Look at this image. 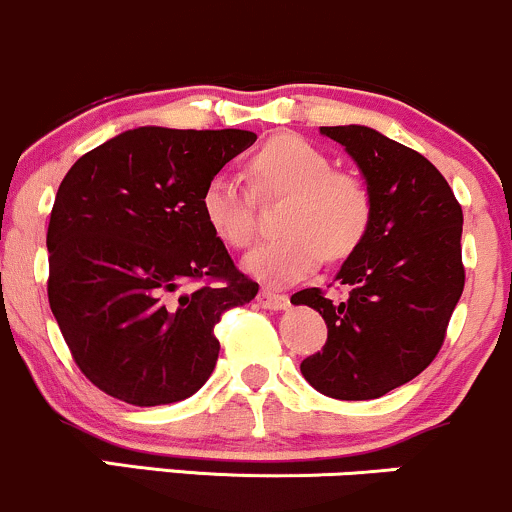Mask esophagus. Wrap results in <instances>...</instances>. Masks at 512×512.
Wrapping results in <instances>:
<instances>
[{
  "instance_id": "1",
  "label": "esophagus",
  "mask_w": 512,
  "mask_h": 512,
  "mask_svg": "<svg viewBox=\"0 0 512 512\" xmlns=\"http://www.w3.org/2000/svg\"><path fill=\"white\" fill-rule=\"evenodd\" d=\"M256 302H258V307L273 309V312H280V309L290 307V300H287V295H278V292H273V290L258 292Z\"/></svg>"
}]
</instances>
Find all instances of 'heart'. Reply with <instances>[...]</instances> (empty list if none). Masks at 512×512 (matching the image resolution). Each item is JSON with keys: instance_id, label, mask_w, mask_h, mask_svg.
Instances as JSON below:
<instances>
[{"instance_id": "heart-1", "label": "heart", "mask_w": 512, "mask_h": 512, "mask_svg": "<svg viewBox=\"0 0 512 512\" xmlns=\"http://www.w3.org/2000/svg\"><path fill=\"white\" fill-rule=\"evenodd\" d=\"M261 195L290 193L285 237L266 241L244 256V271L263 285L283 287L317 271L324 254L331 261L353 254L372 217L370 191L358 176L336 171L324 149L300 135L273 137L249 162ZM254 193L234 174L220 171L205 183L200 210L210 232L232 249L254 241Z\"/></svg>"}]
</instances>
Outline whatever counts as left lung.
I'll return each instance as SVG.
<instances>
[{
    "label": "left lung",
    "mask_w": 512,
    "mask_h": 512,
    "mask_svg": "<svg viewBox=\"0 0 512 512\" xmlns=\"http://www.w3.org/2000/svg\"><path fill=\"white\" fill-rule=\"evenodd\" d=\"M346 147L372 200L365 239L343 261L333 302L319 287L292 295L329 326L319 353L302 360L304 380L343 401L384 396L433 363L464 290L462 208L423 154L367 125L321 128Z\"/></svg>",
    "instance_id": "obj_1"
}]
</instances>
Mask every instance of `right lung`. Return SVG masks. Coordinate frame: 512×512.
I'll use <instances>...</instances> for the list:
<instances>
[{
    "instance_id": "1",
    "label": "right lung",
    "mask_w": 512,
    "mask_h": 512,
    "mask_svg": "<svg viewBox=\"0 0 512 512\" xmlns=\"http://www.w3.org/2000/svg\"><path fill=\"white\" fill-rule=\"evenodd\" d=\"M249 130L145 125L79 157L48 225V300L74 363L132 406L198 392L220 353L215 324L256 297L210 232L200 195ZM205 282V286H195Z\"/></svg>"
}]
</instances>
